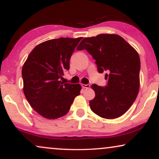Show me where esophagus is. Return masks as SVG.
Returning <instances> with one entry per match:
<instances>
[{
  "label": "esophagus",
  "mask_w": 159,
  "mask_h": 159,
  "mask_svg": "<svg viewBox=\"0 0 159 159\" xmlns=\"http://www.w3.org/2000/svg\"><path fill=\"white\" fill-rule=\"evenodd\" d=\"M81 86L84 89H89L90 87V85L89 84H81Z\"/></svg>",
  "instance_id": "34e87169"
}]
</instances>
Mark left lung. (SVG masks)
Returning <instances> with one entry per match:
<instances>
[{
    "label": "left lung",
    "instance_id": "8db88e82",
    "mask_svg": "<svg viewBox=\"0 0 159 159\" xmlns=\"http://www.w3.org/2000/svg\"><path fill=\"white\" fill-rule=\"evenodd\" d=\"M86 49L96 60L99 73L106 71L107 85L92 84L95 97L90 108L97 116L113 119L124 115L137 98L140 60L137 51L120 35L99 34L85 38L77 50Z\"/></svg>",
    "mask_w": 159,
    "mask_h": 159
}]
</instances>
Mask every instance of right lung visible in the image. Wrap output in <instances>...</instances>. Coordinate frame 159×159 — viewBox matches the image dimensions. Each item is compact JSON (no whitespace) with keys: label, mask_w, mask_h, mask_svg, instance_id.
Wrapping results in <instances>:
<instances>
[{"label":"right lung","mask_w":159,"mask_h":159,"mask_svg":"<svg viewBox=\"0 0 159 159\" xmlns=\"http://www.w3.org/2000/svg\"><path fill=\"white\" fill-rule=\"evenodd\" d=\"M82 38L48 40L32 50L22 67L23 92L34 111L48 119L66 115L80 84L61 81L70 68V59Z\"/></svg>","instance_id":"obj_1"}]
</instances>
